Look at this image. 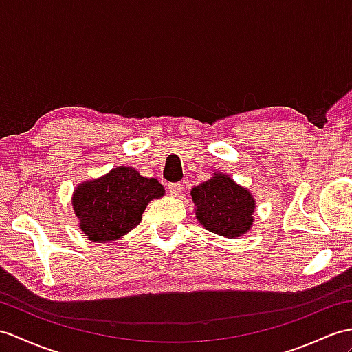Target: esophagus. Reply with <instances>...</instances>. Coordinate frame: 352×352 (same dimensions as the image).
I'll return each mask as SVG.
<instances>
[{"label":"esophagus","mask_w":352,"mask_h":352,"mask_svg":"<svg viewBox=\"0 0 352 352\" xmlns=\"http://www.w3.org/2000/svg\"><path fill=\"white\" fill-rule=\"evenodd\" d=\"M168 189H169V193H170V195H173V196H178L179 193H182L183 187H182V184H179V183H169V184H168Z\"/></svg>","instance_id":"34e87169"}]
</instances>
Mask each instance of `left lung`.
Masks as SVG:
<instances>
[{
    "label": "left lung",
    "instance_id": "8db88e82",
    "mask_svg": "<svg viewBox=\"0 0 352 352\" xmlns=\"http://www.w3.org/2000/svg\"><path fill=\"white\" fill-rule=\"evenodd\" d=\"M192 199L196 219L210 232L234 239L250 230L255 199L228 175L216 174L208 182L193 187Z\"/></svg>",
    "mask_w": 352,
    "mask_h": 352
}]
</instances>
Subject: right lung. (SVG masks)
<instances>
[{"instance_id":"add662e5","label":"right lung","mask_w":352,"mask_h":352,"mask_svg":"<svg viewBox=\"0 0 352 352\" xmlns=\"http://www.w3.org/2000/svg\"><path fill=\"white\" fill-rule=\"evenodd\" d=\"M163 193L157 179L121 166L99 179L80 184L73 195V210L89 240L112 241L138 226L148 202Z\"/></svg>"}]
</instances>
